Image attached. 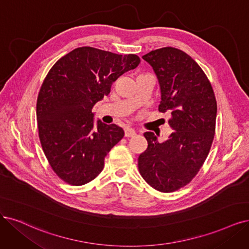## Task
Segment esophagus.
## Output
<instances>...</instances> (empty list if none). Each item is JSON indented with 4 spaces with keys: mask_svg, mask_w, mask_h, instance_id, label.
<instances>
[{
    "mask_svg": "<svg viewBox=\"0 0 249 249\" xmlns=\"http://www.w3.org/2000/svg\"><path fill=\"white\" fill-rule=\"evenodd\" d=\"M124 133H125L126 137H130V136L135 135V130L132 129V128L127 127V128H125V129H124Z\"/></svg>",
    "mask_w": 249,
    "mask_h": 249,
    "instance_id": "obj_1",
    "label": "esophagus"
}]
</instances>
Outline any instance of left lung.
Masks as SVG:
<instances>
[{
    "label": "left lung",
    "mask_w": 249,
    "mask_h": 249,
    "mask_svg": "<svg viewBox=\"0 0 249 249\" xmlns=\"http://www.w3.org/2000/svg\"><path fill=\"white\" fill-rule=\"evenodd\" d=\"M142 58L159 80V110L169 112L174 131L159 142L144 132L148 148L139 156V170L149 185L163 193L176 192L192 181L209 154L215 133L216 99L199 64L178 48L156 49Z\"/></svg>",
    "instance_id": "obj_1"
}]
</instances>
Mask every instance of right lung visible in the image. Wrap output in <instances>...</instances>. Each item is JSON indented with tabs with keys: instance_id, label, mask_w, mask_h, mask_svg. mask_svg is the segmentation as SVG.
Instances as JSON below:
<instances>
[{
	"instance_id": "1",
	"label": "right lung",
	"mask_w": 249,
	"mask_h": 249,
	"mask_svg": "<svg viewBox=\"0 0 249 249\" xmlns=\"http://www.w3.org/2000/svg\"><path fill=\"white\" fill-rule=\"evenodd\" d=\"M140 62L135 54L85 46L58 59L44 79L36 99L39 139L51 168L69 185L93 180L107 153L123 139L124 131L116 124L98 120L94 127L92 107Z\"/></svg>"
}]
</instances>
